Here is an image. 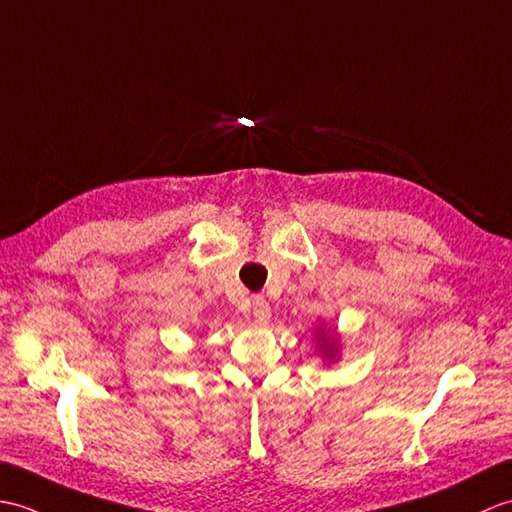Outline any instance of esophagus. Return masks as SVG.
<instances>
[{"label":"esophagus","instance_id":"1","mask_svg":"<svg viewBox=\"0 0 512 512\" xmlns=\"http://www.w3.org/2000/svg\"><path fill=\"white\" fill-rule=\"evenodd\" d=\"M252 315L256 317V322L265 324L269 317H271V309H269V302L265 298H254L252 300Z\"/></svg>","mask_w":512,"mask_h":512}]
</instances>
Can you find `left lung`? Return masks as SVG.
Returning <instances> with one entry per match:
<instances>
[{
  "label": "left lung",
  "instance_id": "obj_1",
  "mask_svg": "<svg viewBox=\"0 0 512 512\" xmlns=\"http://www.w3.org/2000/svg\"><path fill=\"white\" fill-rule=\"evenodd\" d=\"M317 332L321 333L320 336H317V342H320V348H322V352L326 355V359H335V355H337V348H335L337 346V339L335 337H326L322 328H317Z\"/></svg>",
  "mask_w": 512,
  "mask_h": 512
}]
</instances>
